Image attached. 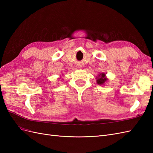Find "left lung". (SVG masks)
<instances>
[{"instance_id":"left-lung-1","label":"left lung","mask_w":153,"mask_h":153,"mask_svg":"<svg viewBox=\"0 0 153 153\" xmlns=\"http://www.w3.org/2000/svg\"><path fill=\"white\" fill-rule=\"evenodd\" d=\"M96 79H97L96 80L97 84L99 85H103L108 80V78L106 77V75L104 73H100L98 75V77H97Z\"/></svg>"}]
</instances>
